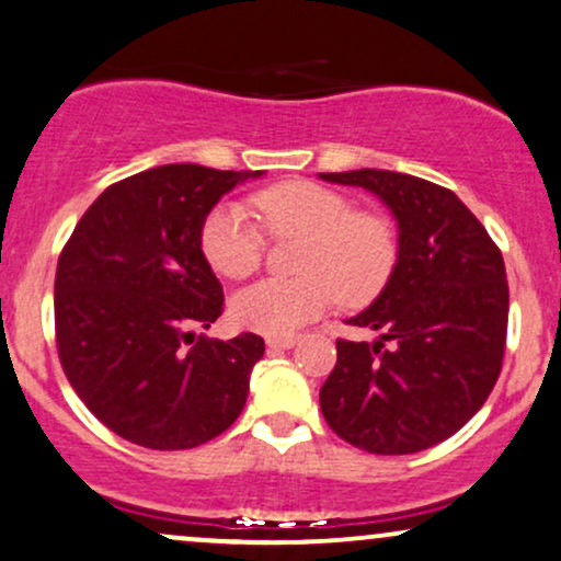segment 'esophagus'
<instances>
[{"label": "esophagus", "mask_w": 561, "mask_h": 561, "mask_svg": "<svg viewBox=\"0 0 561 561\" xmlns=\"http://www.w3.org/2000/svg\"><path fill=\"white\" fill-rule=\"evenodd\" d=\"M297 344V336H266V346L272 350H289Z\"/></svg>", "instance_id": "34e87169"}]
</instances>
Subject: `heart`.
Segmentation results:
<instances>
[{"mask_svg": "<svg viewBox=\"0 0 561 561\" xmlns=\"http://www.w3.org/2000/svg\"><path fill=\"white\" fill-rule=\"evenodd\" d=\"M274 238H302L295 279H261L232 297L243 329L289 336L329 308L365 305L382 293L399 261V238L386 217L357 211L352 198L310 181L274 183L253 196ZM264 230L238 204L211 209L202 225V253L219 276L245 279L264 261Z\"/></svg>", "mask_w": 561, "mask_h": 561, "instance_id": "heart-1", "label": "heart"}]
</instances>
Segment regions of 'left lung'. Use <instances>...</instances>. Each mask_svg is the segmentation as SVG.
<instances>
[{"mask_svg": "<svg viewBox=\"0 0 561 561\" xmlns=\"http://www.w3.org/2000/svg\"><path fill=\"white\" fill-rule=\"evenodd\" d=\"M367 188L399 222V261L370 308L346 323L378 342H336L321 388L329 427L354 448L407 456L448 439L492 393L507 339L500 248L450 188L393 170L321 173Z\"/></svg>", "mask_w": 561, "mask_h": 561, "instance_id": "left-lung-1", "label": "left lung"}]
</instances>
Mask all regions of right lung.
I'll return each mask as SVG.
<instances>
[{
  "mask_svg": "<svg viewBox=\"0 0 561 561\" xmlns=\"http://www.w3.org/2000/svg\"><path fill=\"white\" fill-rule=\"evenodd\" d=\"M261 170L181 162L113 183L64 245L54 282L56 350L67 380L105 427L150 450L222 435L245 407L264 339L194 336L222 316L202 253L211 207Z\"/></svg>",
  "mask_w": 561,
  "mask_h": 561,
  "instance_id": "1",
  "label": "right lung"
}]
</instances>
